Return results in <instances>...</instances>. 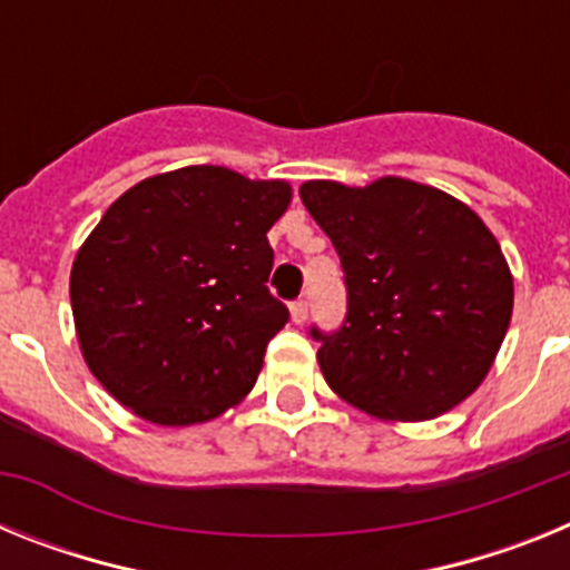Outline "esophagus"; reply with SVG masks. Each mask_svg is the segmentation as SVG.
I'll use <instances>...</instances> for the list:
<instances>
[{
	"mask_svg": "<svg viewBox=\"0 0 570 570\" xmlns=\"http://www.w3.org/2000/svg\"><path fill=\"white\" fill-rule=\"evenodd\" d=\"M291 320H294L296 325H302V322L308 320V302L296 299L294 305H291Z\"/></svg>",
	"mask_w": 570,
	"mask_h": 570,
	"instance_id": "obj_1",
	"label": "esophagus"
}]
</instances>
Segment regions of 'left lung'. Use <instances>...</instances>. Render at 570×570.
<instances>
[{
  "label": "left lung",
  "instance_id": "obj_1",
  "mask_svg": "<svg viewBox=\"0 0 570 570\" xmlns=\"http://www.w3.org/2000/svg\"><path fill=\"white\" fill-rule=\"evenodd\" d=\"M302 203L347 285L336 334L311 331L340 400L385 422L442 416L482 385L511 325L513 276L497 236L456 196L382 176L311 179Z\"/></svg>",
  "mask_w": 570,
  "mask_h": 570
}]
</instances>
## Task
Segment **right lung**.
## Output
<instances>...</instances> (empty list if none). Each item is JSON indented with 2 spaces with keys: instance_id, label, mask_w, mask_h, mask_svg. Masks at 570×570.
Masks as SVG:
<instances>
[{
  "instance_id": "1",
  "label": "right lung",
  "mask_w": 570,
  "mask_h": 570,
  "mask_svg": "<svg viewBox=\"0 0 570 570\" xmlns=\"http://www.w3.org/2000/svg\"><path fill=\"white\" fill-rule=\"evenodd\" d=\"M285 179L188 165L125 190L70 268L79 351L99 385L165 428L210 422L250 394L288 308L268 291Z\"/></svg>"
}]
</instances>
